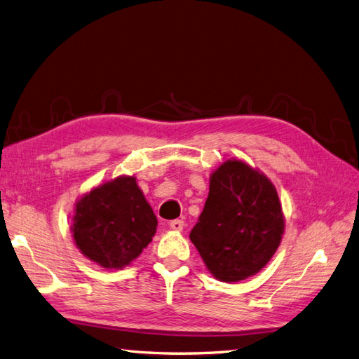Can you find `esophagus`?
<instances>
[{"label":"esophagus","instance_id":"1","mask_svg":"<svg viewBox=\"0 0 359 359\" xmlns=\"http://www.w3.org/2000/svg\"><path fill=\"white\" fill-rule=\"evenodd\" d=\"M169 226H170L172 230H175V232H181L182 227H184V221H182V219H173V221H170Z\"/></svg>","mask_w":359,"mask_h":359}]
</instances>
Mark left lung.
I'll list each match as a JSON object with an SVG mask.
<instances>
[{"mask_svg": "<svg viewBox=\"0 0 359 359\" xmlns=\"http://www.w3.org/2000/svg\"><path fill=\"white\" fill-rule=\"evenodd\" d=\"M283 233V207L264 173L241 159H227L210 175L209 196L190 241L218 281L257 275L275 255Z\"/></svg>", "mask_w": 359, "mask_h": 359, "instance_id": "1", "label": "left lung"}]
</instances>
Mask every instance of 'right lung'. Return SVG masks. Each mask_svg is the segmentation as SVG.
Segmentation results:
<instances>
[{
    "mask_svg": "<svg viewBox=\"0 0 359 359\" xmlns=\"http://www.w3.org/2000/svg\"><path fill=\"white\" fill-rule=\"evenodd\" d=\"M70 230L86 258L104 269H123L152 241L158 219L135 177H118L84 194Z\"/></svg>",
    "mask_w": 359,
    "mask_h": 359,
    "instance_id": "add662e5",
    "label": "right lung"
}]
</instances>
